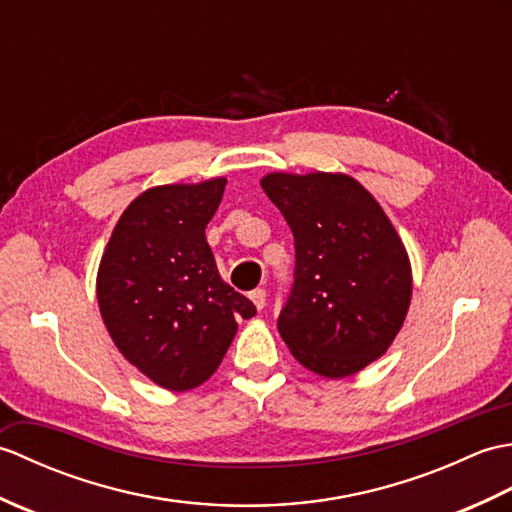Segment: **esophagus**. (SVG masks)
Here are the masks:
<instances>
[{
  "label": "esophagus",
  "mask_w": 512,
  "mask_h": 512,
  "mask_svg": "<svg viewBox=\"0 0 512 512\" xmlns=\"http://www.w3.org/2000/svg\"><path fill=\"white\" fill-rule=\"evenodd\" d=\"M250 301L255 303L257 310H264V308H266V290L257 288V290L250 292Z\"/></svg>",
  "instance_id": "1"
}]
</instances>
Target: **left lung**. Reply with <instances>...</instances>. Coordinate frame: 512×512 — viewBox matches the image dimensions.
<instances>
[{"label":"left lung","mask_w":512,"mask_h":512,"mask_svg":"<svg viewBox=\"0 0 512 512\" xmlns=\"http://www.w3.org/2000/svg\"><path fill=\"white\" fill-rule=\"evenodd\" d=\"M262 189L295 237V284L277 319L281 339L314 374L361 372L405 323V244L374 195L345 173H268Z\"/></svg>","instance_id":"8db88e82"}]
</instances>
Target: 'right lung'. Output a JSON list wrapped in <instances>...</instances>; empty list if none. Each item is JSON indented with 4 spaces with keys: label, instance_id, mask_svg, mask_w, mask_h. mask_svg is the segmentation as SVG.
<instances>
[{
    "label": "right lung",
    "instance_id": "1",
    "mask_svg": "<svg viewBox=\"0 0 512 512\" xmlns=\"http://www.w3.org/2000/svg\"><path fill=\"white\" fill-rule=\"evenodd\" d=\"M226 178L147 189L123 211L101 257L96 299L114 345L156 385L209 380L253 301L224 284L204 228Z\"/></svg>",
    "mask_w": 512,
    "mask_h": 512
}]
</instances>
